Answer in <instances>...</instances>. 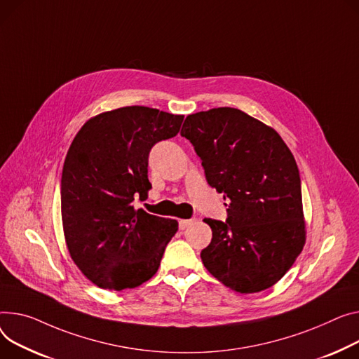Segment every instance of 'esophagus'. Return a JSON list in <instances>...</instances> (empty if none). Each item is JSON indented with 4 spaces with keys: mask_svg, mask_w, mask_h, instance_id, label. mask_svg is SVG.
<instances>
[{
    "mask_svg": "<svg viewBox=\"0 0 359 359\" xmlns=\"http://www.w3.org/2000/svg\"><path fill=\"white\" fill-rule=\"evenodd\" d=\"M195 221H196V219H194V218H192V219H180V221H179V228H180V229H186V228H189L190 225H192Z\"/></svg>",
    "mask_w": 359,
    "mask_h": 359,
    "instance_id": "1",
    "label": "esophagus"
}]
</instances>
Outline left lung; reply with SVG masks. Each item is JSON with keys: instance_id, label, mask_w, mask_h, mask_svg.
<instances>
[{"instance_id": "1", "label": "left lung", "mask_w": 359, "mask_h": 359, "mask_svg": "<svg viewBox=\"0 0 359 359\" xmlns=\"http://www.w3.org/2000/svg\"><path fill=\"white\" fill-rule=\"evenodd\" d=\"M180 134L194 144L208 183L229 202L226 222L205 219L212 241L201 252L203 266L238 293L271 287L306 241L292 151L276 130L229 107L187 115Z\"/></svg>"}]
</instances>
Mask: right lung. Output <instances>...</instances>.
I'll return each mask as SVG.
<instances>
[{
    "label": "right lung",
    "instance_id": "right-lung-1",
    "mask_svg": "<svg viewBox=\"0 0 359 359\" xmlns=\"http://www.w3.org/2000/svg\"><path fill=\"white\" fill-rule=\"evenodd\" d=\"M183 115L149 107L102 112L83 124L65 158L60 201L72 259L101 289L138 287L158 270L176 219L134 209L146 199L149 154L175 137Z\"/></svg>",
    "mask_w": 359,
    "mask_h": 359
}]
</instances>
